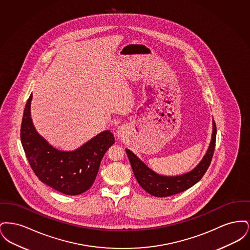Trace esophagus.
<instances>
[{
    "mask_svg": "<svg viewBox=\"0 0 250 250\" xmlns=\"http://www.w3.org/2000/svg\"><path fill=\"white\" fill-rule=\"evenodd\" d=\"M125 132H126V129L125 126H119L116 130V135L119 139H124L125 136Z\"/></svg>",
    "mask_w": 250,
    "mask_h": 250,
    "instance_id": "obj_1",
    "label": "esophagus"
}]
</instances>
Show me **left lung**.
<instances>
[{"instance_id": "1", "label": "left lung", "mask_w": 250, "mask_h": 250, "mask_svg": "<svg viewBox=\"0 0 250 250\" xmlns=\"http://www.w3.org/2000/svg\"><path fill=\"white\" fill-rule=\"evenodd\" d=\"M212 124L213 131L211 142L205 155L197 166L184 174L175 176L158 174L147 166L139 156L126 148L125 152L129 158L134 175L143 189L152 196L161 198L178 194L197 184L206 172L214 155L216 136V126L214 120Z\"/></svg>"}]
</instances>
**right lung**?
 Wrapping results in <instances>:
<instances>
[{
	"instance_id": "obj_1",
	"label": "right lung",
	"mask_w": 250,
	"mask_h": 250,
	"mask_svg": "<svg viewBox=\"0 0 250 250\" xmlns=\"http://www.w3.org/2000/svg\"><path fill=\"white\" fill-rule=\"evenodd\" d=\"M33 95L24 108L21 140L26 157L38 179L64 195H80L94 184L101 160L115 139L105 130L73 151H62L36 129L31 115Z\"/></svg>"
}]
</instances>
